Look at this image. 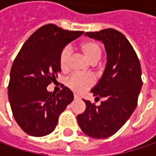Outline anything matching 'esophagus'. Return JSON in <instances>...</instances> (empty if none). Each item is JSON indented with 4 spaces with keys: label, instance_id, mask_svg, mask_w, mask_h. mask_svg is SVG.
<instances>
[{
    "label": "esophagus",
    "instance_id": "obj_1",
    "mask_svg": "<svg viewBox=\"0 0 156 156\" xmlns=\"http://www.w3.org/2000/svg\"><path fill=\"white\" fill-rule=\"evenodd\" d=\"M74 99H75V101H76V100H79V96H78V95H76V94H75V95H74Z\"/></svg>",
    "mask_w": 156,
    "mask_h": 156
}]
</instances>
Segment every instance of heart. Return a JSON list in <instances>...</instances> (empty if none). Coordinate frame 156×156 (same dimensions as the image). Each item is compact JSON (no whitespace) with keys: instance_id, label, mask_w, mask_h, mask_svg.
Returning <instances> with one entry per match:
<instances>
[{"instance_id":"b5f03b06","label":"heart","mask_w":156,"mask_h":156,"mask_svg":"<svg viewBox=\"0 0 156 156\" xmlns=\"http://www.w3.org/2000/svg\"><path fill=\"white\" fill-rule=\"evenodd\" d=\"M80 49L82 54L86 56L89 62L95 64L98 62L102 56V49L101 46L93 41H83L80 45ZM72 56V51L69 47L64 48L59 58L60 68L62 71H67L69 68L70 60ZM94 84V79L88 75H72L68 81V86L69 88L74 90L77 93H82L86 91Z\"/></svg>"}]
</instances>
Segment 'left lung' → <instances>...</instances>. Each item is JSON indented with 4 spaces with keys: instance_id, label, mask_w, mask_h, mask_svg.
<instances>
[{
    "instance_id": "obj_1",
    "label": "left lung",
    "mask_w": 156,
    "mask_h": 156,
    "mask_svg": "<svg viewBox=\"0 0 156 156\" xmlns=\"http://www.w3.org/2000/svg\"><path fill=\"white\" fill-rule=\"evenodd\" d=\"M84 35L101 41L107 53V63L97 84L91 89L95 106L83 100L85 111L77 115V122L85 135L103 139L115 135L131 116L141 92V69L133 47L122 34L113 28Z\"/></svg>"
}]
</instances>
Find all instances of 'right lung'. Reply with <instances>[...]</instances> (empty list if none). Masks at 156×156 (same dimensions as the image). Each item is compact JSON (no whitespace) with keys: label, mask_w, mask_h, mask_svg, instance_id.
Segmentation results:
<instances>
[{"label":"right lung","mask_w":156,"mask_h":156,"mask_svg":"<svg viewBox=\"0 0 156 156\" xmlns=\"http://www.w3.org/2000/svg\"><path fill=\"white\" fill-rule=\"evenodd\" d=\"M83 33L45 25L26 41L15 59L9 99L16 122L27 135L41 137L52 133L59 115L74 100L69 87H63L55 94L48 92L47 87L61 72L62 50Z\"/></svg>","instance_id":"obj_1"}]
</instances>
